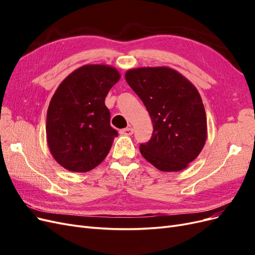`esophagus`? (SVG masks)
<instances>
[{
    "instance_id": "1",
    "label": "esophagus",
    "mask_w": 255,
    "mask_h": 255,
    "mask_svg": "<svg viewBox=\"0 0 255 255\" xmlns=\"http://www.w3.org/2000/svg\"><path fill=\"white\" fill-rule=\"evenodd\" d=\"M133 132H134V129H133V128H130V127H129V128H127L120 129V134H121V135H126V136L132 135Z\"/></svg>"
}]
</instances>
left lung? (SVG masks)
<instances>
[{
    "label": "left lung",
    "mask_w": 255,
    "mask_h": 255,
    "mask_svg": "<svg viewBox=\"0 0 255 255\" xmlns=\"http://www.w3.org/2000/svg\"><path fill=\"white\" fill-rule=\"evenodd\" d=\"M152 123L151 139L141 155L160 171H181L202 151L207 121L201 96L190 81L168 67H143L126 72Z\"/></svg>",
    "instance_id": "left-lung-1"
}]
</instances>
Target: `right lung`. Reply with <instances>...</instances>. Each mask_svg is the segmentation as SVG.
Wrapping results in <instances>:
<instances>
[{
	"mask_svg": "<svg viewBox=\"0 0 255 255\" xmlns=\"http://www.w3.org/2000/svg\"><path fill=\"white\" fill-rule=\"evenodd\" d=\"M121 75L109 65H85L59 84L47 113L52 156L72 172H87L101 164L118 132L111 127L105 97Z\"/></svg>",
	"mask_w": 255,
	"mask_h": 255,
	"instance_id": "1",
	"label": "right lung"
}]
</instances>
